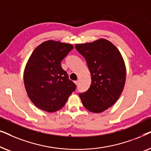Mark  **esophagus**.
<instances>
[{
  "instance_id": "1",
  "label": "esophagus",
  "mask_w": 151,
  "mask_h": 151,
  "mask_svg": "<svg viewBox=\"0 0 151 151\" xmlns=\"http://www.w3.org/2000/svg\"><path fill=\"white\" fill-rule=\"evenodd\" d=\"M74 82H75V84H76V85H78V84H79V80H76V81H75Z\"/></svg>"
}]
</instances>
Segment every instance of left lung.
Segmentation results:
<instances>
[{"label":"left lung","mask_w":151,"mask_h":151,"mask_svg":"<svg viewBox=\"0 0 151 151\" xmlns=\"http://www.w3.org/2000/svg\"><path fill=\"white\" fill-rule=\"evenodd\" d=\"M75 47L85 58L91 76L89 88L79 94L82 104L91 112L102 113L112 106L122 92L127 73L124 61L117 47L104 38Z\"/></svg>","instance_id":"8db88e82"}]
</instances>
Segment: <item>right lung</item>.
I'll list each match as a JSON object with an SVG mask.
<instances>
[{
	"instance_id": "add662e5",
	"label": "right lung",
	"mask_w": 151,
	"mask_h": 151,
	"mask_svg": "<svg viewBox=\"0 0 151 151\" xmlns=\"http://www.w3.org/2000/svg\"><path fill=\"white\" fill-rule=\"evenodd\" d=\"M73 49L71 44L49 40L38 45L29 58L24 86L31 101L41 110H60L76 90V85L61 67V61Z\"/></svg>"
}]
</instances>
